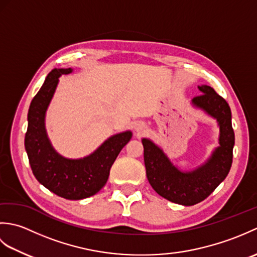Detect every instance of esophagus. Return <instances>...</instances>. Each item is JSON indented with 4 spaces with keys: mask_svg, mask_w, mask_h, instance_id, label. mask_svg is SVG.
<instances>
[{
    "mask_svg": "<svg viewBox=\"0 0 257 257\" xmlns=\"http://www.w3.org/2000/svg\"><path fill=\"white\" fill-rule=\"evenodd\" d=\"M145 129H146V125L144 123H137V124H136V130H137L139 134L144 133Z\"/></svg>",
    "mask_w": 257,
    "mask_h": 257,
    "instance_id": "obj_1",
    "label": "esophagus"
}]
</instances>
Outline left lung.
I'll list each match as a JSON object with an SVG mask.
<instances>
[{
  "label": "left lung",
  "instance_id": "8db88e82",
  "mask_svg": "<svg viewBox=\"0 0 257 257\" xmlns=\"http://www.w3.org/2000/svg\"><path fill=\"white\" fill-rule=\"evenodd\" d=\"M203 92L193 98V105L216 118L220 125V147L204 166L192 172H181L171 165L160 148L143 139L148 181L156 192L173 203L194 205L206 199L230 172L233 159L234 130L231 108L224 98L210 86L199 87Z\"/></svg>",
  "mask_w": 257,
  "mask_h": 257
}]
</instances>
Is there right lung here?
Instances as JSON below:
<instances>
[{"instance_id": "add662e5", "label": "right lung", "mask_w": 257, "mask_h": 257, "mask_svg": "<svg viewBox=\"0 0 257 257\" xmlns=\"http://www.w3.org/2000/svg\"><path fill=\"white\" fill-rule=\"evenodd\" d=\"M72 68L53 69L30 105L25 149L37 181L64 199L80 200L96 194L106 184L112 163L132 139L125 132L106 140L94 154L79 160L65 159L53 149L45 132V112L58 77Z\"/></svg>"}]
</instances>
